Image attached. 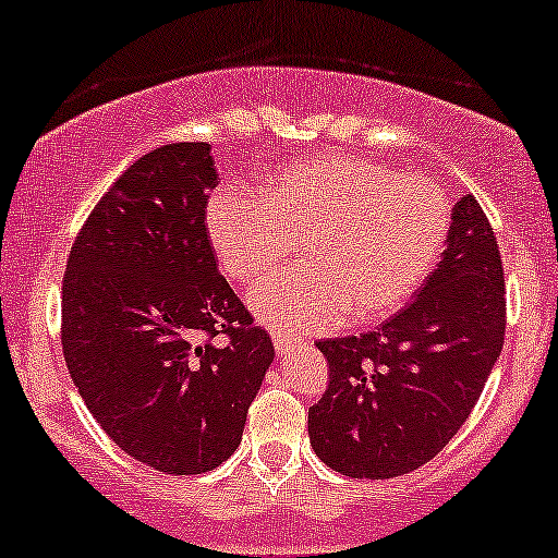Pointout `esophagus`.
<instances>
[{
    "instance_id": "1",
    "label": "esophagus",
    "mask_w": 558,
    "mask_h": 558,
    "mask_svg": "<svg viewBox=\"0 0 558 558\" xmlns=\"http://www.w3.org/2000/svg\"><path fill=\"white\" fill-rule=\"evenodd\" d=\"M271 341H274V349H277V354H287L290 349H294L300 343V339H294V336H287L279 331L271 333Z\"/></svg>"
}]
</instances>
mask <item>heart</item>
<instances>
[{
  "label": "heart",
  "instance_id": "obj_1",
  "mask_svg": "<svg viewBox=\"0 0 558 558\" xmlns=\"http://www.w3.org/2000/svg\"><path fill=\"white\" fill-rule=\"evenodd\" d=\"M452 222L445 189L360 155L284 165L260 198L222 189L206 232L222 271L253 284L298 251L305 260L251 294L260 320L315 333L396 313L435 271Z\"/></svg>",
  "mask_w": 558,
  "mask_h": 558
}]
</instances>
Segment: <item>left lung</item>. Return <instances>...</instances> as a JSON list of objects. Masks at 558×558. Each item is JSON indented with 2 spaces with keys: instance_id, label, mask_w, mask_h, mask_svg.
Wrapping results in <instances>:
<instances>
[{
  "instance_id": "1",
  "label": "left lung",
  "mask_w": 558,
  "mask_h": 558,
  "mask_svg": "<svg viewBox=\"0 0 558 558\" xmlns=\"http://www.w3.org/2000/svg\"><path fill=\"white\" fill-rule=\"evenodd\" d=\"M505 268L473 196L452 209L447 251L414 302L377 331L318 341L328 388L307 411L311 445L352 478L416 471L458 435L505 343Z\"/></svg>"
}]
</instances>
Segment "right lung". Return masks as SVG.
<instances>
[{
	"mask_svg": "<svg viewBox=\"0 0 558 558\" xmlns=\"http://www.w3.org/2000/svg\"><path fill=\"white\" fill-rule=\"evenodd\" d=\"M211 144L123 170L74 238L61 347L89 414L149 469L194 476L238 450L274 343L219 274L206 232Z\"/></svg>",
	"mask_w": 558,
	"mask_h": 558,
	"instance_id": "obj_1",
	"label": "right lung"
}]
</instances>
